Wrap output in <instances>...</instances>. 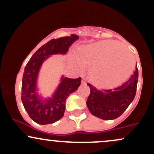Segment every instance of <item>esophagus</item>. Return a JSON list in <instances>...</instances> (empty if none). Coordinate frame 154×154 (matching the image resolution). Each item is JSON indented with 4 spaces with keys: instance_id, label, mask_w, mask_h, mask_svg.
<instances>
[{
    "instance_id": "1",
    "label": "esophagus",
    "mask_w": 154,
    "mask_h": 154,
    "mask_svg": "<svg viewBox=\"0 0 154 154\" xmlns=\"http://www.w3.org/2000/svg\"><path fill=\"white\" fill-rule=\"evenodd\" d=\"M82 84H85V83H86V79L85 78V77H82Z\"/></svg>"
}]
</instances>
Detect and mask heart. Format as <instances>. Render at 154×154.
Instances as JSON below:
<instances>
[{"mask_svg":"<svg viewBox=\"0 0 154 154\" xmlns=\"http://www.w3.org/2000/svg\"><path fill=\"white\" fill-rule=\"evenodd\" d=\"M127 48L112 40L84 45L77 54L78 65L91 66L90 78L97 85L114 87L125 80L134 67L132 55Z\"/></svg>","mask_w":154,"mask_h":154,"instance_id":"obj_1","label":"heart"}]
</instances>
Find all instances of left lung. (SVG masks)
Masks as SVG:
<instances>
[{
    "mask_svg": "<svg viewBox=\"0 0 154 154\" xmlns=\"http://www.w3.org/2000/svg\"><path fill=\"white\" fill-rule=\"evenodd\" d=\"M138 80V69L124 84L114 89L98 90L88 83L91 93L87 106L93 116L104 120L116 119L125 112L135 98Z\"/></svg>",
    "mask_w": 154,
    "mask_h": 154,
    "instance_id": "8db88e82",
    "label": "left lung"
}]
</instances>
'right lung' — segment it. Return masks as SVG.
Wrapping results in <instances>:
<instances>
[{"mask_svg":"<svg viewBox=\"0 0 154 154\" xmlns=\"http://www.w3.org/2000/svg\"><path fill=\"white\" fill-rule=\"evenodd\" d=\"M78 38L77 35L72 34L70 37L52 39L40 47L26 63L22 79V100L29 117L36 123L48 125L61 119L64 114L66 98L80 85L81 77H63L51 99L42 101L36 93L37 77L44 60L52 54H65Z\"/></svg>","mask_w":154,"mask_h":154,"instance_id":"obj_1","label":"right lung"}]
</instances>
